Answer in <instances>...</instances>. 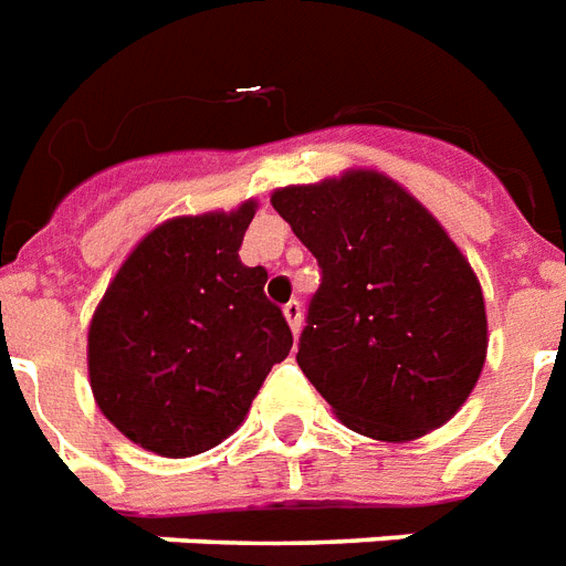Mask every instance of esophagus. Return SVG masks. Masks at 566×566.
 Returning <instances> with one entry per match:
<instances>
[{"label": "esophagus", "instance_id": "1", "mask_svg": "<svg viewBox=\"0 0 566 566\" xmlns=\"http://www.w3.org/2000/svg\"><path fill=\"white\" fill-rule=\"evenodd\" d=\"M284 317H287V323H291L293 335L302 329V305L296 300H291L287 305H284Z\"/></svg>", "mask_w": 566, "mask_h": 566}]
</instances>
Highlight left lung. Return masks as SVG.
<instances>
[{
	"mask_svg": "<svg viewBox=\"0 0 566 566\" xmlns=\"http://www.w3.org/2000/svg\"><path fill=\"white\" fill-rule=\"evenodd\" d=\"M273 207L321 266L296 361L335 416L382 442L446 424L486 356L481 284L451 237L377 171L279 189Z\"/></svg>",
	"mask_w": 566,
	"mask_h": 566,
	"instance_id": "obj_1",
	"label": "left lung"
}]
</instances>
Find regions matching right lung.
Wrapping results in <instances>:
<instances>
[{"instance_id": "1", "label": "right lung", "mask_w": 566, "mask_h": 566, "mask_svg": "<svg viewBox=\"0 0 566 566\" xmlns=\"http://www.w3.org/2000/svg\"><path fill=\"white\" fill-rule=\"evenodd\" d=\"M254 216L171 219L109 284L88 329L97 407L136 446L192 457L231 437L293 335L266 300L264 266L240 261Z\"/></svg>"}]
</instances>
